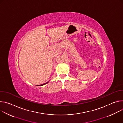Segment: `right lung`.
Returning <instances> with one entry per match:
<instances>
[{"instance_id":"obj_1","label":"right lung","mask_w":123,"mask_h":123,"mask_svg":"<svg viewBox=\"0 0 123 123\" xmlns=\"http://www.w3.org/2000/svg\"><path fill=\"white\" fill-rule=\"evenodd\" d=\"M49 82H47V83H45V84H42V85H39V86H42V85H45V84H46V83H48Z\"/></svg>"}]
</instances>
